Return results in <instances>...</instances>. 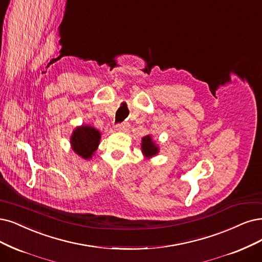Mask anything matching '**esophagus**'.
<instances>
[{"label":"esophagus","mask_w":262,"mask_h":262,"mask_svg":"<svg viewBox=\"0 0 262 262\" xmlns=\"http://www.w3.org/2000/svg\"><path fill=\"white\" fill-rule=\"evenodd\" d=\"M128 127V124L127 123H121V124H118L116 125V130L118 132H124L127 129Z\"/></svg>","instance_id":"obj_1"}]
</instances>
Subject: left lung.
I'll list each match as a JSON object with an SVG mask.
<instances>
[{
  "label": "left lung",
  "mask_w": 262,
  "mask_h": 262,
  "mask_svg": "<svg viewBox=\"0 0 262 262\" xmlns=\"http://www.w3.org/2000/svg\"><path fill=\"white\" fill-rule=\"evenodd\" d=\"M141 152L143 154V157L148 160L158 156L160 152L159 144L152 139V136L150 134L141 138Z\"/></svg>",
  "instance_id": "8db88e82"
}]
</instances>
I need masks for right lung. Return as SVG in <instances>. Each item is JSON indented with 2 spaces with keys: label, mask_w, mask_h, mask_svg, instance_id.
Returning <instances> with one entry per match:
<instances>
[{
  "label": "right lung",
  "mask_w": 262,
  "mask_h": 262,
  "mask_svg": "<svg viewBox=\"0 0 262 262\" xmlns=\"http://www.w3.org/2000/svg\"><path fill=\"white\" fill-rule=\"evenodd\" d=\"M101 133L91 125L82 124L73 129L70 144L73 152L83 160H91L98 149Z\"/></svg>",
  "instance_id": "1"
}]
</instances>
